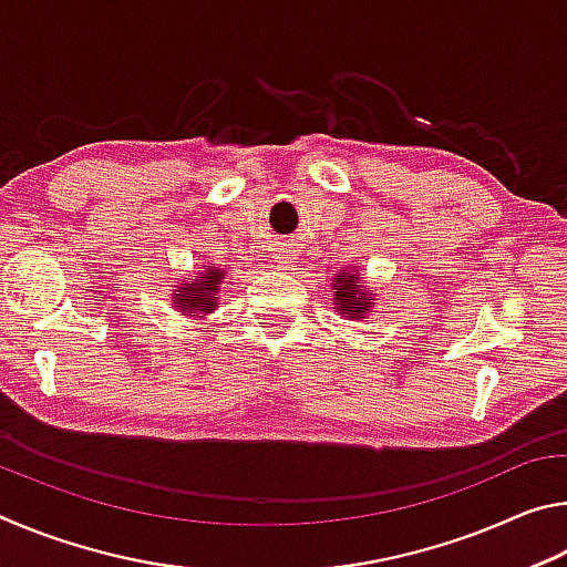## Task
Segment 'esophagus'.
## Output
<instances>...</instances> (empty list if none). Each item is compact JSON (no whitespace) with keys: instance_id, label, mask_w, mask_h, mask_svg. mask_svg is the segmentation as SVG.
<instances>
[{"instance_id":"esophagus-1","label":"esophagus","mask_w":567,"mask_h":567,"mask_svg":"<svg viewBox=\"0 0 567 567\" xmlns=\"http://www.w3.org/2000/svg\"><path fill=\"white\" fill-rule=\"evenodd\" d=\"M280 262H285V265H290V260H287V257H282V260Z\"/></svg>"}]
</instances>
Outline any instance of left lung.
Here are the masks:
<instances>
[{
	"label": "left lung",
	"instance_id": "left-lung-1",
	"mask_svg": "<svg viewBox=\"0 0 567 567\" xmlns=\"http://www.w3.org/2000/svg\"><path fill=\"white\" fill-rule=\"evenodd\" d=\"M334 300L344 307V318H360V315L372 305L368 300V292H362V285H358V277L344 270L334 277Z\"/></svg>",
	"mask_w": 567,
	"mask_h": 567
}]
</instances>
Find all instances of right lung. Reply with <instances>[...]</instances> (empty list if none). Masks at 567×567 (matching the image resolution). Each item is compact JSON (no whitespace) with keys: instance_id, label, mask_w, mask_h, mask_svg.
Returning <instances> with one entry per match:
<instances>
[{"instance_id":"obj_1","label":"right lung","mask_w":567,"mask_h":567,"mask_svg":"<svg viewBox=\"0 0 567 567\" xmlns=\"http://www.w3.org/2000/svg\"><path fill=\"white\" fill-rule=\"evenodd\" d=\"M225 272L215 270V267H205L203 280H195L192 285H185L177 290L175 302L182 307L185 312H209L215 302V292L219 290V282H223Z\"/></svg>"}]
</instances>
